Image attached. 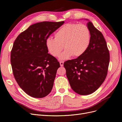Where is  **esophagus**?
<instances>
[{"label":"esophagus","mask_w":122,"mask_h":122,"mask_svg":"<svg viewBox=\"0 0 122 122\" xmlns=\"http://www.w3.org/2000/svg\"><path fill=\"white\" fill-rule=\"evenodd\" d=\"M60 66H61V67L63 66L64 61H60Z\"/></svg>","instance_id":"34e87169"}]
</instances>
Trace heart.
<instances>
[{"label": "heart", "mask_w": 122, "mask_h": 122, "mask_svg": "<svg viewBox=\"0 0 122 122\" xmlns=\"http://www.w3.org/2000/svg\"><path fill=\"white\" fill-rule=\"evenodd\" d=\"M91 42V33L87 25L83 24H67L54 35V38H48L46 46L49 53L54 57H59L64 48L65 51L60 56L66 59L73 55H82L88 48Z\"/></svg>", "instance_id": "1"}]
</instances>
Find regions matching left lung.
<instances>
[{"mask_svg":"<svg viewBox=\"0 0 122 122\" xmlns=\"http://www.w3.org/2000/svg\"><path fill=\"white\" fill-rule=\"evenodd\" d=\"M91 42L86 52L77 58L64 62L66 76L73 90L80 95H88L100 86L107 75L110 54L105 38L88 21Z\"/></svg>","mask_w":122,"mask_h":122,"instance_id":"8db88e82","label":"left lung"}]
</instances>
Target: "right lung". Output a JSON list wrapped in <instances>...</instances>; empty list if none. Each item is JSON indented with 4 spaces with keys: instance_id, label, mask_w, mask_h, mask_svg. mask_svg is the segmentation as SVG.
I'll return each instance as SVG.
<instances>
[{
    "instance_id": "right-lung-1",
    "label": "right lung",
    "mask_w": 122,
    "mask_h": 122,
    "mask_svg": "<svg viewBox=\"0 0 122 122\" xmlns=\"http://www.w3.org/2000/svg\"><path fill=\"white\" fill-rule=\"evenodd\" d=\"M64 23L44 21L32 25L13 43L10 55L13 74L19 86L31 97H44L52 90L60 66L48 53L46 41Z\"/></svg>"
}]
</instances>
